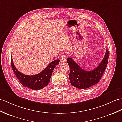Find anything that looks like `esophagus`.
Returning <instances> with one entry per match:
<instances>
[{
	"label": "esophagus",
	"instance_id": "obj_1",
	"mask_svg": "<svg viewBox=\"0 0 122 122\" xmlns=\"http://www.w3.org/2000/svg\"><path fill=\"white\" fill-rule=\"evenodd\" d=\"M66 58H67L66 55H63L61 56V57L60 58L61 62V63H64V62L66 61Z\"/></svg>",
	"mask_w": 122,
	"mask_h": 122
}]
</instances>
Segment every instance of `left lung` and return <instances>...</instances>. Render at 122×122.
I'll return each instance as SVG.
<instances>
[{
	"label": "left lung",
	"instance_id": "left-lung-1",
	"mask_svg": "<svg viewBox=\"0 0 122 122\" xmlns=\"http://www.w3.org/2000/svg\"><path fill=\"white\" fill-rule=\"evenodd\" d=\"M109 51L106 50L105 56L100 64L91 71L82 69L71 57L67 59L70 68L69 78L71 84L76 88L85 89L90 87L99 81L108 63Z\"/></svg>",
	"mask_w": 122,
	"mask_h": 122
}]
</instances>
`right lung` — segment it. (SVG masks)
I'll return each mask as SVG.
<instances>
[{
  "label": "right lung",
  "mask_w": 122,
  "mask_h": 122,
  "mask_svg": "<svg viewBox=\"0 0 122 122\" xmlns=\"http://www.w3.org/2000/svg\"><path fill=\"white\" fill-rule=\"evenodd\" d=\"M60 60L56 59L52 61L45 69L37 75L33 76L26 75L20 72L15 67L11 57V67L16 78L24 86L31 90H39L45 87L50 82L53 71L59 64Z\"/></svg>",
  "instance_id": "1"
}]
</instances>
